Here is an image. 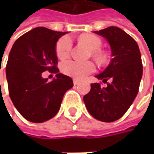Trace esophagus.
<instances>
[{
	"label": "esophagus",
	"mask_w": 154,
	"mask_h": 154,
	"mask_svg": "<svg viewBox=\"0 0 154 154\" xmlns=\"http://www.w3.org/2000/svg\"><path fill=\"white\" fill-rule=\"evenodd\" d=\"M73 84L75 85H77L79 84V80H77V79H73Z\"/></svg>",
	"instance_id": "esophagus-1"
}]
</instances>
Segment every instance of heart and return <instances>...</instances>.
<instances>
[{"label":"heart","mask_w":154,"mask_h":154,"mask_svg":"<svg viewBox=\"0 0 154 154\" xmlns=\"http://www.w3.org/2000/svg\"><path fill=\"white\" fill-rule=\"evenodd\" d=\"M79 41L93 51L94 56L97 60H104V55L102 52L97 51V50L100 49L102 45V41L98 36L92 34H83L79 36ZM71 48H72L71 38L69 36L61 37L57 42L55 47L57 57L60 60L67 59L70 54ZM61 70L67 76L77 79H82L86 77L87 75L93 73L95 70V66L91 61L81 62L77 60H67L62 63Z\"/></svg>","instance_id":"heart-1"}]
</instances>
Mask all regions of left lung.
Masks as SVG:
<instances>
[{"label": "left lung", "instance_id": "1", "mask_svg": "<svg viewBox=\"0 0 154 154\" xmlns=\"http://www.w3.org/2000/svg\"><path fill=\"white\" fill-rule=\"evenodd\" d=\"M94 33L107 40L112 59L106 69L96 76L106 86L92 84L83 99L94 119L112 122L127 112L137 95L143 76L141 53L134 38L119 27L109 26Z\"/></svg>", "mask_w": 154, "mask_h": 154}]
</instances>
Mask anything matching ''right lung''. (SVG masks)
I'll return each mask as SVG.
<instances>
[{
	"label": "right lung",
	"instance_id": "1",
	"mask_svg": "<svg viewBox=\"0 0 154 154\" xmlns=\"http://www.w3.org/2000/svg\"><path fill=\"white\" fill-rule=\"evenodd\" d=\"M66 32L36 27L17 38L6 66L10 97L18 112L28 121L42 123L59 111L71 77L59 73L55 46ZM45 71L55 73L52 81L43 79Z\"/></svg>",
	"mask_w": 154,
	"mask_h": 154
}]
</instances>
